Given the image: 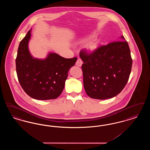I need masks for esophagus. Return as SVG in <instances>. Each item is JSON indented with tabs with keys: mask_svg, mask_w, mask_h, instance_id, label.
<instances>
[{
	"mask_svg": "<svg viewBox=\"0 0 150 150\" xmlns=\"http://www.w3.org/2000/svg\"><path fill=\"white\" fill-rule=\"evenodd\" d=\"M82 64H83V61H82V60H81V59H80V58L78 59V60H77V61H76V65L78 66L79 67H81Z\"/></svg>",
	"mask_w": 150,
	"mask_h": 150,
	"instance_id": "esophagus-1",
	"label": "esophagus"
}]
</instances>
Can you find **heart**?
Returning <instances> with one entry per match:
<instances>
[{
    "instance_id": "1",
    "label": "heart",
    "mask_w": 150,
    "mask_h": 150,
    "mask_svg": "<svg viewBox=\"0 0 150 150\" xmlns=\"http://www.w3.org/2000/svg\"><path fill=\"white\" fill-rule=\"evenodd\" d=\"M86 40H83V42H84ZM98 47V41L97 40H93L86 44V48L90 53H93L94 51L97 50Z\"/></svg>"
}]
</instances>
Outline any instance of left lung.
Wrapping results in <instances>:
<instances>
[{"label": "left lung", "mask_w": 150, "mask_h": 150, "mask_svg": "<svg viewBox=\"0 0 150 150\" xmlns=\"http://www.w3.org/2000/svg\"><path fill=\"white\" fill-rule=\"evenodd\" d=\"M115 41L98 47L93 53L80 52L84 62L81 68L87 95L92 98L106 100L121 92L126 86L132 66L128 43Z\"/></svg>", "instance_id": "left-lung-1"}]
</instances>
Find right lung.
Masks as SVG:
<instances>
[{
  "label": "right lung",
  "mask_w": 150,
  "mask_h": 150,
  "mask_svg": "<svg viewBox=\"0 0 150 150\" xmlns=\"http://www.w3.org/2000/svg\"><path fill=\"white\" fill-rule=\"evenodd\" d=\"M31 30L20 42L16 59V72L23 91L38 100H53L62 92L69 69L76 57L65 58L56 53H49L45 59L34 58L28 47Z\"/></svg>",
  "instance_id": "obj_1"
}]
</instances>
